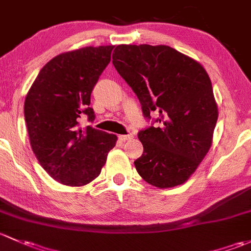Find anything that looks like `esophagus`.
<instances>
[{
    "label": "esophagus",
    "instance_id": "34e87169",
    "mask_svg": "<svg viewBox=\"0 0 251 251\" xmlns=\"http://www.w3.org/2000/svg\"><path fill=\"white\" fill-rule=\"evenodd\" d=\"M118 139H120L121 141L130 140V139H133V135H131V134H128V135H118Z\"/></svg>",
    "mask_w": 251,
    "mask_h": 251
}]
</instances>
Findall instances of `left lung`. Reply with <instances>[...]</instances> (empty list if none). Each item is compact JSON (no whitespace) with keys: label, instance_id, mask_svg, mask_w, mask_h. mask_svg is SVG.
I'll list each match as a JSON object with an SVG mask.
<instances>
[{"label":"left lung","instance_id":"1","mask_svg":"<svg viewBox=\"0 0 251 251\" xmlns=\"http://www.w3.org/2000/svg\"><path fill=\"white\" fill-rule=\"evenodd\" d=\"M112 64L138 97L146 118L157 126L140 130L144 152L134 164L152 186L182 185L213 144L219 111L205 69L169 46L120 45Z\"/></svg>","mask_w":251,"mask_h":251}]
</instances>
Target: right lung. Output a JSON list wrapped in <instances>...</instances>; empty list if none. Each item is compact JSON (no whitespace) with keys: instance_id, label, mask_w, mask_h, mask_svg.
<instances>
[{"instance_id":"1","label":"right lung","mask_w":251,"mask_h":251,"mask_svg":"<svg viewBox=\"0 0 251 251\" xmlns=\"http://www.w3.org/2000/svg\"><path fill=\"white\" fill-rule=\"evenodd\" d=\"M113 47L90 46L54 56L25 98L31 149L43 169L63 185L79 187L97 179L117 143L115 134L89 126L79 128L83 115L94 120L90 94Z\"/></svg>"}]
</instances>
